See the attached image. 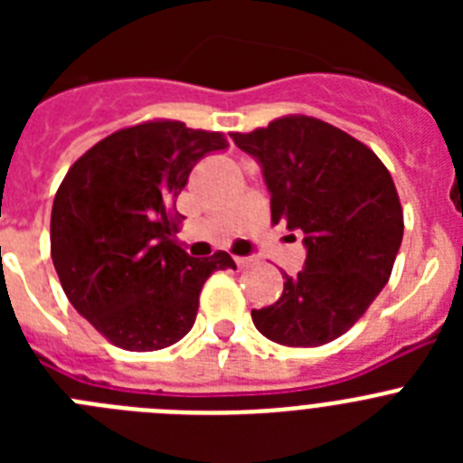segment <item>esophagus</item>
<instances>
[{
  "mask_svg": "<svg viewBox=\"0 0 463 463\" xmlns=\"http://www.w3.org/2000/svg\"><path fill=\"white\" fill-rule=\"evenodd\" d=\"M252 264V260H248V257H236V267L239 269H248Z\"/></svg>",
  "mask_w": 463,
  "mask_h": 463,
  "instance_id": "obj_1",
  "label": "esophagus"
}]
</instances>
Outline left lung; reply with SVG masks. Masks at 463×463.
<instances>
[{
	"label": "left lung",
	"mask_w": 463,
	"mask_h": 463,
	"mask_svg": "<svg viewBox=\"0 0 463 463\" xmlns=\"http://www.w3.org/2000/svg\"><path fill=\"white\" fill-rule=\"evenodd\" d=\"M260 159L271 192V222L304 234V269L285 276L273 306L252 310L260 334L289 347L343 336L387 285L403 239V208L378 155L338 127L282 116L232 132Z\"/></svg>",
	"instance_id": "8db88e82"
}]
</instances>
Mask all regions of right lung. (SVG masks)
<instances>
[{
    "mask_svg": "<svg viewBox=\"0 0 463 463\" xmlns=\"http://www.w3.org/2000/svg\"><path fill=\"white\" fill-rule=\"evenodd\" d=\"M229 143L181 120H146L80 155L57 187L51 255L71 306L113 345L153 353L192 329L211 273L227 252L194 260L175 234V199L192 166Z\"/></svg>",
    "mask_w": 463,
    "mask_h": 463,
    "instance_id": "right-lung-1",
    "label": "right lung"
}]
</instances>
